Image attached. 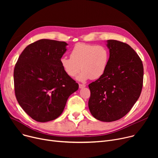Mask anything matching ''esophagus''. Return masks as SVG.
I'll use <instances>...</instances> for the list:
<instances>
[{"label": "esophagus", "instance_id": "esophagus-1", "mask_svg": "<svg viewBox=\"0 0 158 158\" xmlns=\"http://www.w3.org/2000/svg\"><path fill=\"white\" fill-rule=\"evenodd\" d=\"M79 88H85V86H86V85H83V84H79Z\"/></svg>", "mask_w": 158, "mask_h": 158}]
</instances>
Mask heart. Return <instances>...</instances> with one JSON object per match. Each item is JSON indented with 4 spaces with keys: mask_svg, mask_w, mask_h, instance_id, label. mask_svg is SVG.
<instances>
[{
    "mask_svg": "<svg viewBox=\"0 0 158 158\" xmlns=\"http://www.w3.org/2000/svg\"><path fill=\"white\" fill-rule=\"evenodd\" d=\"M70 57L63 56L60 60L64 72L71 78L81 71L77 80L85 82L88 79H98L105 73L110 60V52L103 45L77 43L70 51Z\"/></svg>",
    "mask_w": 158,
    "mask_h": 158,
    "instance_id": "obj_1",
    "label": "heart"
}]
</instances>
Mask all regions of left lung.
Wrapping results in <instances>:
<instances>
[{
  "label": "left lung",
  "instance_id": "8db88e82",
  "mask_svg": "<svg viewBox=\"0 0 158 158\" xmlns=\"http://www.w3.org/2000/svg\"><path fill=\"white\" fill-rule=\"evenodd\" d=\"M110 60L105 73L88 85L89 110L93 117L110 122L124 117L142 92L143 66L137 53L128 44L107 40Z\"/></svg>",
  "mask_w": 158,
  "mask_h": 158
}]
</instances>
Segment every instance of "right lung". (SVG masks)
Returning a JSON list of instances; mask_svg holds the SVG:
<instances>
[{"label":"right lung","instance_id":"right-lung-1","mask_svg":"<svg viewBox=\"0 0 158 158\" xmlns=\"http://www.w3.org/2000/svg\"><path fill=\"white\" fill-rule=\"evenodd\" d=\"M67 45L64 41L40 40L26 47L15 64L16 100L37 122H46L60 117L69 96L79 88L60 65Z\"/></svg>","mask_w":158,"mask_h":158}]
</instances>
